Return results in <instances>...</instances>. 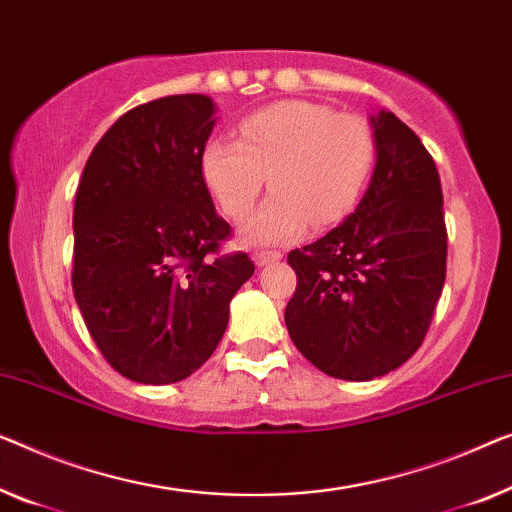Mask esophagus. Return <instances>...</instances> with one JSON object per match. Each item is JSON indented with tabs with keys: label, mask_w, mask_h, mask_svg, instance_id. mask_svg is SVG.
<instances>
[{
	"label": "esophagus",
	"mask_w": 512,
	"mask_h": 512,
	"mask_svg": "<svg viewBox=\"0 0 512 512\" xmlns=\"http://www.w3.org/2000/svg\"><path fill=\"white\" fill-rule=\"evenodd\" d=\"M280 257L282 255L278 253V250H257V253L253 255L257 266H266V264H271V262H278Z\"/></svg>",
	"instance_id": "34e87169"
}]
</instances>
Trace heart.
I'll list each match as a JSON object with an SVG mask.
<instances>
[{
  "label": "heart",
  "mask_w": 512,
  "mask_h": 512,
  "mask_svg": "<svg viewBox=\"0 0 512 512\" xmlns=\"http://www.w3.org/2000/svg\"><path fill=\"white\" fill-rule=\"evenodd\" d=\"M377 160V140L358 114L310 101H282L239 124V142L204 144L200 174L220 211L243 218L269 177L273 195L239 227L250 246L301 239L312 223L329 227L361 200Z\"/></svg>",
  "instance_id": "b5f03b06"
}]
</instances>
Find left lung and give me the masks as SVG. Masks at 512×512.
<instances>
[{"instance_id":"left-lung-1","label":"left lung","mask_w":512,"mask_h":512,"mask_svg":"<svg viewBox=\"0 0 512 512\" xmlns=\"http://www.w3.org/2000/svg\"><path fill=\"white\" fill-rule=\"evenodd\" d=\"M372 181L345 223L296 248L289 338L335 379L368 381L423 345L446 280L448 236L437 165L393 112L370 117Z\"/></svg>"}]
</instances>
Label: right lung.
I'll return each instance as SVG.
<instances>
[{
	"label": "right lung",
	"mask_w": 512,
	"mask_h": 512,
	"mask_svg": "<svg viewBox=\"0 0 512 512\" xmlns=\"http://www.w3.org/2000/svg\"><path fill=\"white\" fill-rule=\"evenodd\" d=\"M213 114L202 94L128 110L91 151L75 193V301L105 361L137 384L193 375L255 273L246 253L218 255L232 227L200 174Z\"/></svg>",
	"instance_id": "obj_1"
}]
</instances>
